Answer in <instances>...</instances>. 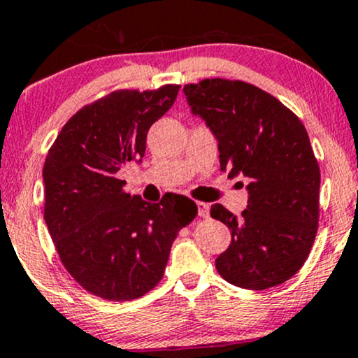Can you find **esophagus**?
<instances>
[{"mask_svg": "<svg viewBox=\"0 0 358 358\" xmlns=\"http://www.w3.org/2000/svg\"><path fill=\"white\" fill-rule=\"evenodd\" d=\"M196 207H199V215L202 217V219H207L208 213H210V205L205 202H199L196 203Z\"/></svg>", "mask_w": 358, "mask_h": 358, "instance_id": "esophagus-1", "label": "esophagus"}]
</instances>
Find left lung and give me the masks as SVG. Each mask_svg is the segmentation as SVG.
<instances>
[{
	"label": "left lung",
	"instance_id": "obj_1",
	"mask_svg": "<svg viewBox=\"0 0 358 358\" xmlns=\"http://www.w3.org/2000/svg\"><path fill=\"white\" fill-rule=\"evenodd\" d=\"M183 92L219 141L220 170L249 178L239 219L220 203L210 208L232 234L215 259L217 271L244 289L282 285L305 264L318 231L320 166L305 126L248 82L205 79Z\"/></svg>",
	"mask_w": 358,
	"mask_h": 358
}]
</instances>
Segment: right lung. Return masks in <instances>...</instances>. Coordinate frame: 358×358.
<instances>
[{
	"instance_id": "right-lung-1",
	"label": "right lung",
	"mask_w": 358,
	"mask_h": 358,
	"mask_svg": "<svg viewBox=\"0 0 358 358\" xmlns=\"http://www.w3.org/2000/svg\"><path fill=\"white\" fill-rule=\"evenodd\" d=\"M178 90H114L77 110L48 150L43 219L64 268L102 299L129 301L153 289L176 234L196 217L187 196L148 203L117 178L127 162H141L148 129Z\"/></svg>"
}]
</instances>
